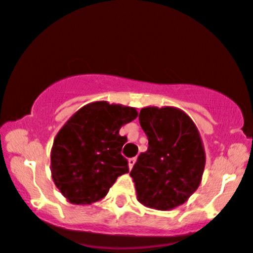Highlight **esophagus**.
<instances>
[{
  "mask_svg": "<svg viewBox=\"0 0 253 253\" xmlns=\"http://www.w3.org/2000/svg\"><path fill=\"white\" fill-rule=\"evenodd\" d=\"M135 162H136V157H131V159L127 160V166H129V169H131L133 167Z\"/></svg>",
  "mask_w": 253,
  "mask_h": 253,
  "instance_id": "1",
  "label": "esophagus"
}]
</instances>
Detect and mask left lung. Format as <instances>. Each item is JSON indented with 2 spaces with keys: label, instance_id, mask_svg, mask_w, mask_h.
Wrapping results in <instances>:
<instances>
[{
  "label": "left lung",
  "instance_id": "obj_1",
  "mask_svg": "<svg viewBox=\"0 0 253 253\" xmlns=\"http://www.w3.org/2000/svg\"><path fill=\"white\" fill-rule=\"evenodd\" d=\"M139 124L148 150L139 154L130 176L145 207L170 211L185 204L203 180L206 154L197 126L174 106H147Z\"/></svg>",
  "mask_w": 253,
  "mask_h": 253
}]
</instances>
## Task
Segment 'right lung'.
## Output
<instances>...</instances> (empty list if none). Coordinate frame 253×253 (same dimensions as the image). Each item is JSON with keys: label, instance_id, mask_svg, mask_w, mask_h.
Returning a JSON list of instances; mask_svg holds the SVG:
<instances>
[{"label": "right lung", "instance_id": "1", "mask_svg": "<svg viewBox=\"0 0 253 253\" xmlns=\"http://www.w3.org/2000/svg\"><path fill=\"white\" fill-rule=\"evenodd\" d=\"M137 115L136 108L99 100L80 108L62 126L50 150V173L68 203H97L118 176L129 173L121 154L126 137L120 129Z\"/></svg>", "mask_w": 253, "mask_h": 253}]
</instances>
